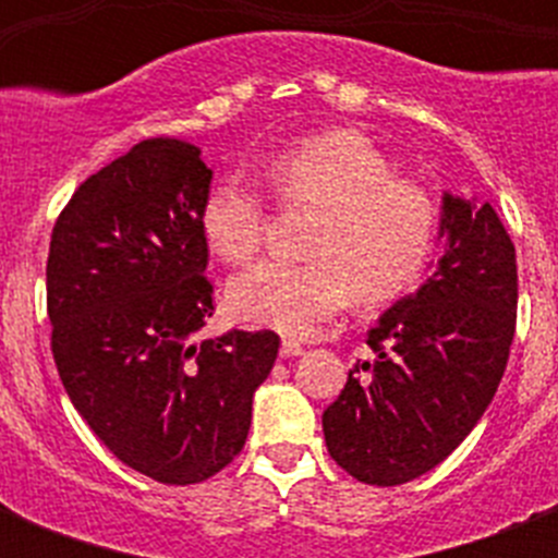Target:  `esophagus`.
<instances>
[{"label": "esophagus", "instance_id": "esophagus-1", "mask_svg": "<svg viewBox=\"0 0 558 558\" xmlns=\"http://www.w3.org/2000/svg\"><path fill=\"white\" fill-rule=\"evenodd\" d=\"M301 353H304V344H301V341H292V339L280 341V356L283 359L301 356Z\"/></svg>", "mask_w": 558, "mask_h": 558}]
</instances>
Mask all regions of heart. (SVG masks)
<instances>
[{
    "label": "heart",
    "instance_id": "b5f03b06",
    "mask_svg": "<svg viewBox=\"0 0 558 558\" xmlns=\"http://www.w3.org/2000/svg\"><path fill=\"white\" fill-rule=\"evenodd\" d=\"M260 182L287 205H306L315 219L306 263H254L228 283L240 322L287 336H310L356 292L379 304L402 295L423 275L437 240V205L365 135L330 130L275 153ZM266 202L240 179L210 185L199 208L205 243L228 263L248 260L263 240Z\"/></svg>",
    "mask_w": 558,
    "mask_h": 558
}]
</instances>
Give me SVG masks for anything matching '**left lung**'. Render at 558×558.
I'll return each instance as SVG.
<instances>
[{"mask_svg": "<svg viewBox=\"0 0 558 558\" xmlns=\"http://www.w3.org/2000/svg\"><path fill=\"white\" fill-rule=\"evenodd\" d=\"M442 254L367 332L371 362L324 411L330 458L399 486L449 458L493 402L515 336V245L489 202L442 193Z\"/></svg>", "mask_w": 558, "mask_h": 558, "instance_id": "1", "label": "left lung"}]
</instances>
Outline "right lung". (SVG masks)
I'll return each instance as SVG.
<instances>
[{"mask_svg":"<svg viewBox=\"0 0 558 558\" xmlns=\"http://www.w3.org/2000/svg\"><path fill=\"white\" fill-rule=\"evenodd\" d=\"M214 170L196 144L147 138L83 182L51 231V353L98 440L170 486L243 451L271 330L199 339L214 313L199 208Z\"/></svg>","mask_w":558,"mask_h":558,"instance_id":"1","label":"right lung"}]
</instances>
